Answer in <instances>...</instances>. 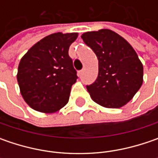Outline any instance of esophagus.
Segmentation results:
<instances>
[{
    "label": "esophagus",
    "mask_w": 158,
    "mask_h": 158,
    "mask_svg": "<svg viewBox=\"0 0 158 158\" xmlns=\"http://www.w3.org/2000/svg\"><path fill=\"white\" fill-rule=\"evenodd\" d=\"M83 72H84V69L80 70V71L78 72V76H82V75H83Z\"/></svg>",
    "instance_id": "obj_1"
}]
</instances>
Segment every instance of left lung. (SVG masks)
Listing matches in <instances>:
<instances>
[{
  "instance_id": "left-lung-1",
  "label": "left lung",
  "mask_w": 158,
  "mask_h": 158,
  "mask_svg": "<svg viewBox=\"0 0 158 158\" xmlns=\"http://www.w3.org/2000/svg\"><path fill=\"white\" fill-rule=\"evenodd\" d=\"M98 60V76L87 85L91 98L106 108H119L133 98L143 84V67L131 45L111 30L81 36Z\"/></svg>"
}]
</instances>
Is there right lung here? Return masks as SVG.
Wrapping results in <instances>:
<instances>
[{"mask_svg":"<svg viewBox=\"0 0 158 158\" xmlns=\"http://www.w3.org/2000/svg\"><path fill=\"white\" fill-rule=\"evenodd\" d=\"M78 34L57 32L36 43L22 58L17 82L23 99L32 109L54 112L69 99L77 72L69 55Z\"/></svg>","mask_w":158,"mask_h":158,"instance_id":"1","label":"right lung"}]
</instances>
